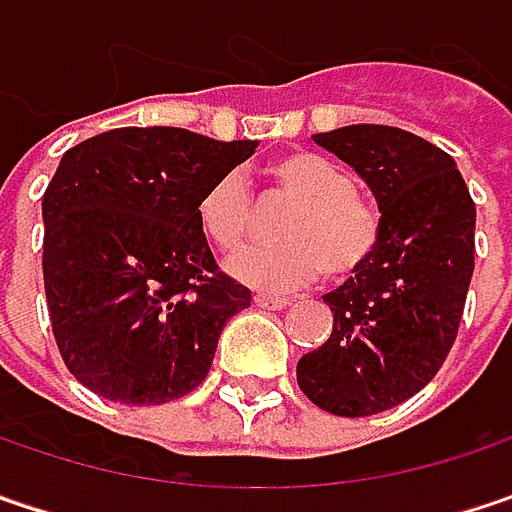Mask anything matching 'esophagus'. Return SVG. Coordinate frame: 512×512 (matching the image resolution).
Segmentation results:
<instances>
[{
    "label": "esophagus",
    "mask_w": 512,
    "mask_h": 512,
    "mask_svg": "<svg viewBox=\"0 0 512 512\" xmlns=\"http://www.w3.org/2000/svg\"><path fill=\"white\" fill-rule=\"evenodd\" d=\"M287 304H290V299H281V296H266V293L255 296V307H263V310H281Z\"/></svg>",
    "instance_id": "obj_1"
}]
</instances>
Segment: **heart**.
<instances>
[{
    "label": "heart",
    "instance_id": "1",
    "mask_svg": "<svg viewBox=\"0 0 512 512\" xmlns=\"http://www.w3.org/2000/svg\"><path fill=\"white\" fill-rule=\"evenodd\" d=\"M278 190L296 205L278 222L281 243L228 257L225 269L255 290H293L322 269L349 278L369 263L381 240V213L354 190L351 175L319 152H287L269 166ZM199 219L219 249L243 246L255 231V205L240 175H222L199 202Z\"/></svg>",
    "mask_w": 512,
    "mask_h": 512
}]
</instances>
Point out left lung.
<instances>
[{
	"label": "left lung",
	"instance_id": "8db88e82",
	"mask_svg": "<svg viewBox=\"0 0 512 512\" xmlns=\"http://www.w3.org/2000/svg\"><path fill=\"white\" fill-rule=\"evenodd\" d=\"M366 181L381 213L375 255L340 290L328 343L307 351L302 393L334 416H372L416 395L454 346L475 269V202L457 163L393 125L313 134Z\"/></svg>",
	"mask_w": 512,
	"mask_h": 512
}]
</instances>
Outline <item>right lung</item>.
<instances>
[{"label": "right lung", "instance_id": "add662e5", "mask_svg": "<svg viewBox=\"0 0 512 512\" xmlns=\"http://www.w3.org/2000/svg\"><path fill=\"white\" fill-rule=\"evenodd\" d=\"M255 146L131 125L64 152L43 193V284L55 343L87 390L166 404L205 381L252 293L216 272L199 202Z\"/></svg>", "mask_w": 512, "mask_h": 512}]
</instances>
